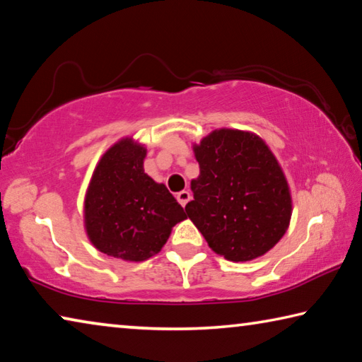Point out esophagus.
<instances>
[{
    "label": "esophagus",
    "mask_w": 362,
    "mask_h": 362,
    "mask_svg": "<svg viewBox=\"0 0 362 362\" xmlns=\"http://www.w3.org/2000/svg\"><path fill=\"white\" fill-rule=\"evenodd\" d=\"M189 199H192V194H189V192H187V189H182V192L177 193V201H179L183 207H185V204Z\"/></svg>",
    "instance_id": "esophagus-1"
}]
</instances>
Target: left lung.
Segmentation results:
<instances>
[{"label":"left lung","mask_w":362,"mask_h":362,"mask_svg":"<svg viewBox=\"0 0 362 362\" xmlns=\"http://www.w3.org/2000/svg\"><path fill=\"white\" fill-rule=\"evenodd\" d=\"M199 163L187 216L226 260L268 252L289 226L292 201L276 158L250 132L214 131L194 145Z\"/></svg>","instance_id":"left-lung-1"}]
</instances>
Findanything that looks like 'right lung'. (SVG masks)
Here are the masks:
<instances>
[{
    "instance_id": "obj_1",
    "label": "right lung",
    "mask_w": 362,
    "mask_h": 362,
    "mask_svg": "<svg viewBox=\"0 0 362 362\" xmlns=\"http://www.w3.org/2000/svg\"><path fill=\"white\" fill-rule=\"evenodd\" d=\"M146 150L124 139L94 170L84 201L90 243L110 257L142 262L158 254L187 216L163 183L144 173Z\"/></svg>"
}]
</instances>
